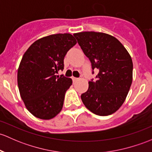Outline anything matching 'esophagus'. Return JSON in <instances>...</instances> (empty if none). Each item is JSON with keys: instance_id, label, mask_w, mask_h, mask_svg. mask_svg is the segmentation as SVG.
Returning <instances> with one entry per match:
<instances>
[{"instance_id": "obj_1", "label": "esophagus", "mask_w": 152, "mask_h": 152, "mask_svg": "<svg viewBox=\"0 0 152 152\" xmlns=\"http://www.w3.org/2000/svg\"><path fill=\"white\" fill-rule=\"evenodd\" d=\"M72 79H73V81L74 82V81H76L79 80V79L78 78H76V77H72Z\"/></svg>"}]
</instances>
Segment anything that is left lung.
<instances>
[{
	"instance_id": "obj_1",
	"label": "left lung",
	"mask_w": 152,
	"mask_h": 152,
	"mask_svg": "<svg viewBox=\"0 0 152 152\" xmlns=\"http://www.w3.org/2000/svg\"><path fill=\"white\" fill-rule=\"evenodd\" d=\"M84 55L90 60L92 73L98 69L96 81L81 95L84 105L99 116L116 112L123 104L132 81V58L120 43L111 35L97 32L74 33Z\"/></svg>"
}]
</instances>
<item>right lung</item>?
I'll list each match as a JSON object with an SVG mask.
<instances>
[{
    "label": "right lung",
    "mask_w": 152,
    "mask_h": 152,
    "mask_svg": "<svg viewBox=\"0 0 152 152\" xmlns=\"http://www.w3.org/2000/svg\"><path fill=\"white\" fill-rule=\"evenodd\" d=\"M76 44L69 33H58L35 41L22 57L17 72L19 90L27 109L41 119H50L63 108L72 79L55 73L64 68V57Z\"/></svg>",
    "instance_id": "right-lung-1"
}]
</instances>
